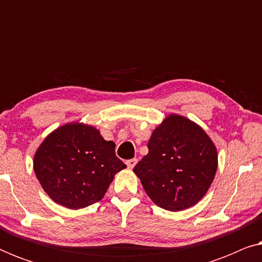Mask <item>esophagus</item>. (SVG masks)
Instances as JSON below:
<instances>
[{
	"label": "esophagus",
	"instance_id": "esophagus-1",
	"mask_svg": "<svg viewBox=\"0 0 262 262\" xmlns=\"http://www.w3.org/2000/svg\"><path fill=\"white\" fill-rule=\"evenodd\" d=\"M136 163H137V159H131V160H127L126 161V166L132 169L136 166Z\"/></svg>",
	"mask_w": 262,
	"mask_h": 262
}]
</instances>
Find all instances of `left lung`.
<instances>
[{
    "instance_id": "1",
    "label": "left lung",
    "mask_w": 262,
    "mask_h": 262,
    "mask_svg": "<svg viewBox=\"0 0 262 262\" xmlns=\"http://www.w3.org/2000/svg\"><path fill=\"white\" fill-rule=\"evenodd\" d=\"M148 149L134 171L157 206L181 211L206 194L216 175L218 155L199 125L170 114L154 130Z\"/></svg>"
}]
</instances>
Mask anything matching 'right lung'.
<instances>
[{
  "mask_svg": "<svg viewBox=\"0 0 262 262\" xmlns=\"http://www.w3.org/2000/svg\"><path fill=\"white\" fill-rule=\"evenodd\" d=\"M114 148L94 126L66 124L38 148L34 173L55 203L73 210L87 207L101 200L114 175L126 168Z\"/></svg>",
  "mask_w": 262,
  "mask_h": 262,
  "instance_id": "1",
  "label": "right lung"
}]
</instances>
